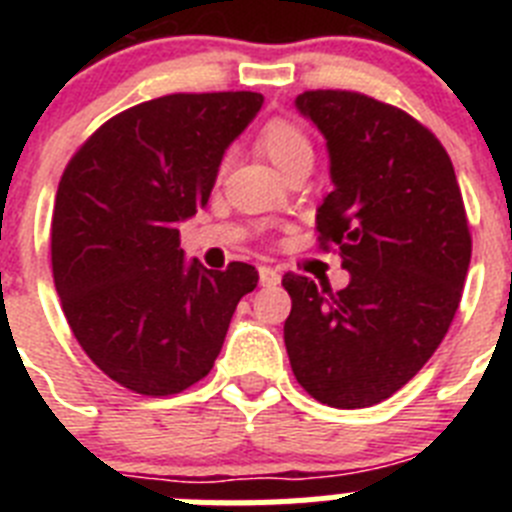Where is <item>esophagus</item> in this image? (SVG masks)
<instances>
[{
    "label": "esophagus",
    "mask_w": 512,
    "mask_h": 512,
    "mask_svg": "<svg viewBox=\"0 0 512 512\" xmlns=\"http://www.w3.org/2000/svg\"><path fill=\"white\" fill-rule=\"evenodd\" d=\"M259 277H261V284H264V287H274V284H279L282 274H279V269H274V266H261Z\"/></svg>",
    "instance_id": "34e87169"
}]
</instances>
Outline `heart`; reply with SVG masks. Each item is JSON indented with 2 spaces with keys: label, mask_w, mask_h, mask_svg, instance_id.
<instances>
[{
  "label": "heart",
  "mask_w": 512,
  "mask_h": 512,
  "mask_svg": "<svg viewBox=\"0 0 512 512\" xmlns=\"http://www.w3.org/2000/svg\"><path fill=\"white\" fill-rule=\"evenodd\" d=\"M256 146L279 171L287 169L295 161H302V158L312 161V143L305 130L297 122L284 120V117H274V120L266 122L259 130Z\"/></svg>",
  "instance_id": "heart-1"
}]
</instances>
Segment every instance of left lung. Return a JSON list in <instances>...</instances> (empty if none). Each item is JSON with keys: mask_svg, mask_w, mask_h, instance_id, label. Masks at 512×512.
<instances>
[{"mask_svg": "<svg viewBox=\"0 0 512 512\" xmlns=\"http://www.w3.org/2000/svg\"><path fill=\"white\" fill-rule=\"evenodd\" d=\"M295 104L328 146L320 248L338 246L351 282L333 292L284 274L289 364L323 405L369 408L405 387L446 336L472 259L467 212L449 153L408 112L341 89Z\"/></svg>", "mask_w": 512, "mask_h": 512, "instance_id": "obj_1", "label": "left lung"}]
</instances>
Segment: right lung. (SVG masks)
Segmentation results:
<instances>
[{
	"label": "right lung",
	"mask_w": 512,
	"mask_h": 512,
	"mask_svg": "<svg viewBox=\"0 0 512 512\" xmlns=\"http://www.w3.org/2000/svg\"><path fill=\"white\" fill-rule=\"evenodd\" d=\"M256 92L169 94L107 120L74 153L51 223L53 282L79 346L148 397L215 364L259 271L184 261L179 223L207 205L225 148L261 110Z\"/></svg>",
	"instance_id": "1"
}]
</instances>
